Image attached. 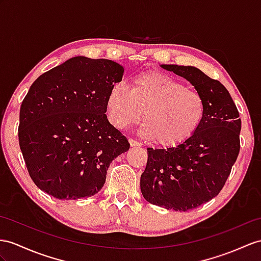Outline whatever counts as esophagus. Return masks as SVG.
Segmentation results:
<instances>
[{
	"instance_id": "obj_1",
	"label": "esophagus",
	"mask_w": 261,
	"mask_h": 261,
	"mask_svg": "<svg viewBox=\"0 0 261 261\" xmlns=\"http://www.w3.org/2000/svg\"><path fill=\"white\" fill-rule=\"evenodd\" d=\"M128 142H129V145L132 146V147H136V146H141V143L135 141V139H133V138H129Z\"/></svg>"
}]
</instances>
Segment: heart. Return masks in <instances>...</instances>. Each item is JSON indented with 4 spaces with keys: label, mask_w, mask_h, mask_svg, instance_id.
<instances>
[{
    "label": "heart",
    "mask_w": 261,
    "mask_h": 261,
    "mask_svg": "<svg viewBox=\"0 0 261 261\" xmlns=\"http://www.w3.org/2000/svg\"><path fill=\"white\" fill-rule=\"evenodd\" d=\"M205 109L198 92L158 72L135 76L130 88L113 85L106 97L107 117L114 127L125 129L144 114L142 135L163 147H174L192 137L204 119Z\"/></svg>",
    "instance_id": "heart-1"
}]
</instances>
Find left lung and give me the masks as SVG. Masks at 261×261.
<instances>
[{
    "mask_svg": "<svg viewBox=\"0 0 261 261\" xmlns=\"http://www.w3.org/2000/svg\"><path fill=\"white\" fill-rule=\"evenodd\" d=\"M181 76L205 100V116L194 135L167 149L147 148L141 176L144 198L152 205L187 212L217 196L236 162L241 120L227 88L194 66L161 65Z\"/></svg>",
    "mask_w": 261,
    "mask_h": 261,
    "instance_id": "obj_1",
    "label": "left lung"
}]
</instances>
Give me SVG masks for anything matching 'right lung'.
Returning <instances> with one entry per match:
<instances>
[{
	"label": "right lung",
	"mask_w": 261,
	"mask_h": 261,
	"mask_svg": "<svg viewBox=\"0 0 261 261\" xmlns=\"http://www.w3.org/2000/svg\"><path fill=\"white\" fill-rule=\"evenodd\" d=\"M118 63L75 56L42 74L20 110L18 142L32 180L59 199L97 194L113 160L129 149L106 116V97L122 81Z\"/></svg>",
	"instance_id": "right-lung-1"
}]
</instances>
